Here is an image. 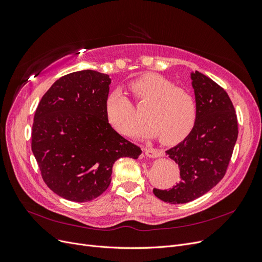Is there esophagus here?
Returning a JSON list of instances; mask_svg holds the SVG:
<instances>
[{
    "mask_svg": "<svg viewBox=\"0 0 262 262\" xmlns=\"http://www.w3.org/2000/svg\"><path fill=\"white\" fill-rule=\"evenodd\" d=\"M144 152H145V155L148 158H155V157H157L158 155H160V153H158V150L155 149V148H152V147H146L144 149Z\"/></svg>",
    "mask_w": 262,
    "mask_h": 262,
    "instance_id": "1",
    "label": "esophagus"
}]
</instances>
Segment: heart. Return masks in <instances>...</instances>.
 Segmentation results:
<instances>
[{"instance_id":"heart-1","label":"heart","mask_w":262,"mask_h":262,"mask_svg":"<svg viewBox=\"0 0 262 262\" xmlns=\"http://www.w3.org/2000/svg\"><path fill=\"white\" fill-rule=\"evenodd\" d=\"M131 89L139 106H149L146 119L149 124L139 132L140 136L158 137L164 143H176L192 131L198 118V104L191 92L154 73L137 78ZM105 112L113 128L124 136L131 134L143 121L121 90L108 95Z\"/></svg>"}]
</instances>
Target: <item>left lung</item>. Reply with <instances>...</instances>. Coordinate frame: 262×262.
Here are the masks:
<instances>
[{
  "mask_svg": "<svg viewBox=\"0 0 262 262\" xmlns=\"http://www.w3.org/2000/svg\"><path fill=\"white\" fill-rule=\"evenodd\" d=\"M198 104L192 131L166 150L180 170L181 180L169 190H153L158 199L171 204L198 199L224 177L238 137L235 109L227 93L210 77L191 72Z\"/></svg>",
  "mask_w": 262,
  "mask_h": 262,
  "instance_id": "left-lung-1",
  "label": "left lung"
}]
</instances>
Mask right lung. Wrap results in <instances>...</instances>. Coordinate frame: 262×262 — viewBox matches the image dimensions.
Listing matches in <instances>:
<instances>
[{
    "label": "right lung",
    "instance_id": "right-lung-1",
    "mask_svg": "<svg viewBox=\"0 0 262 262\" xmlns=\"http://www.w3.org/2000/svg\"><path fill=\"white\" fill-rule=\"evenodd\" d=\"M110 83L109 75L93 70L67 74L36 109L31 150L46 185L67 200L96 199L110 185L115 162L142 153L108 122Z\"/></svg>",
    "mask_w": 262,
    "mask_h": 262
}]
</instances>
